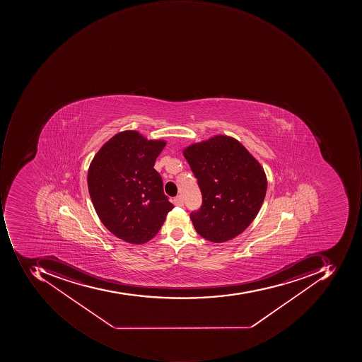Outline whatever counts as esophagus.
I'll return each instance as SVG.
<instances>
[{"label": "esophagus", "instance_id": "esophagus-1", "mask_svg": "<svg viewBox=\"0 0 362 362\" xmlns=\"http://www.w3.org/2000/svg\"><path fill=\"white\" fill-rule=\"evenodd\" d=\"M174 204L178 206H184V200H182V196H177L174 198Z\"/></svg>", "mask_w": 362, "mask_h": 362}]
</instances>
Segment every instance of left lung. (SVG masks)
<instances>
[{"label": "left lung", "mask_w": 362, "mask_h": 362, "mask_svg": "<svg viewBox=\"0 0 362 362\" xmlns=\"http://www.w3.org/2000/svg\"><path fill=\"white\" fill-rule=\"evenodd\" d=\"M198 180L202 206L190 218L201 237L225 243L244 232L267 194L264 170L235 138L218 135L185 148Z\"/></svg>", "instance_id": "8db88e82"}]
</instances>
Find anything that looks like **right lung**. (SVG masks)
<instances>
[{"instance_id":"1","label":"right lung","mask_w":362,"mask_h":362,"mask_svg":"<svg viewBox=\"0 0 362 362\" xmlns=\"http://www.w3.org/2000/svg\"><path fill=\"white\" fill-rule=\"evenodd\" d=\"M165 144L125 130L105 142L90 163L88 189L95 212L112 234L130 244L151 240L174 208L153 168Z\"/></svg>"}]
</instances>
